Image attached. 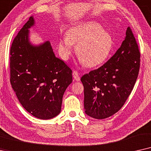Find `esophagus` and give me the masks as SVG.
I'll use <instances>...</instances> for the list:
<instances>
[{
  "mask_svg": "<svg viewBox=\"0 0 151 151\" xmlns=\"http://www.w3.org/2000/svg\"><path fill=\"white\" fill-rule=\"evenodd\" d=\"M72 76H73L74 79L75 81H80V76H79V72H78L77 71H73V72H72Z\"/></svg>",
  "mask_w": 151,
  "mask_h": 151,
  "instance_id": "34e87169",
  "label": "esophagus"
}]
</instances>
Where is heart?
Here are the masks:
<instances>
[{
    "mask_svg": "<svg viewBox=\"0 0 151 151\" xmlns=\"http://www.w3.org/2000/svg\"><path fill=\"white\" fill-rule=\"evenodd\" d=\"M76 53L87 67L101 65L106 61L113 48V39L109 32L95 21H87L72 26L66 37L58 43V50L64 60L69 59L76 45Z\"/></svg>",
    "mask_w": 151,
    "mask_h": 151,
    "instance_id": "obj_1",
    "label": "heart"
}]
</instances>
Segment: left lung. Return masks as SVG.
Here are the masks:
<instances>
[{"label":"left lung","mask_w":151,"mask_h":151,"mask_svg":"<svg viewBox=\"0 0 151 151\" xmlns=\"http://www.w3.org/2000/svg\"><path fill=\"white\" fill-rule=\"evenodd\" d=\"M126 35L121 47L106 63L81 78L85 112L94 119H106L119 111L137 79L140 52L129 27Z\"/></svg>","instance_id":"left-lung-1"}]
</instances>
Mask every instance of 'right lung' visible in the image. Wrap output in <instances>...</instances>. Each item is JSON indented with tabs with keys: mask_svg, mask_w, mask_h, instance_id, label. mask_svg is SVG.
Wrapping results in <instances>:
<instances>
[{
	"mask_svg": "<svg viewBox=\"0 0 151 151\" xmlns=\"http://www.w3.org/2000/svg\"><path fill=\"white\" fill-rule=\"evenodd\" d=\"M34 18L14 38L10 49V83L23 107L32 115L50 119L61 112L62 99L72 83V70L56 57L49 41L33 45L29 29Z\"/></svg>",
	"mask_w": 151,
	"mask_h": 151,
	"instance_id": "right-lung-1",
	"label": "right lung"
}]
</instances>
